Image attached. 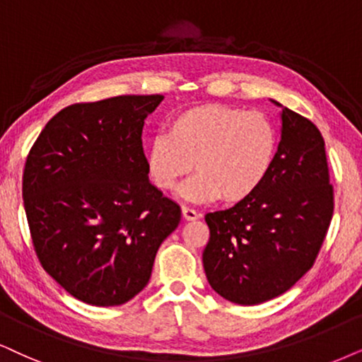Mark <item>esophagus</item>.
I'll use <instances>...</instances> for the list:
<instances>
[{
	"label": "esophagus",
	"instance_id": "esophagus-1",
	"mask_svg": "<svg viewBox=\"0 0 362 362\" xmlns=\"http://www.w3.org/2000/svg\"><path fill=\"white\" fill-rule=\"evenodd\" d=\"M182 215H184L185 221H197V218H200V214L190 207H182Z\"/></svg>",
	"mask_w": 362,
	"mask_h": 362
}]
</instances>
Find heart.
<instances>
[{
  "instance_id": "heart-1",
  "label": "heart",
  "mask_w": 362,
  "mask_h": 362,
  "mask_svg": "<svg viewBox=\"0 0 362 362\" xmlns=\"http://www.w3.org/2000/svg\"><path fill=\"white\" fill-rule=\"evenodd\" d=\"M277 128L260 112L209 103L172 118L168 135H157L147 153L148 175L162 192L182 189L194 204H239L257 192L276 162Z\"/></svg>"
}]
</instances>
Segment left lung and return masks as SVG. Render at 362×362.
I'll return each instance as SVG.
<instances>
[{"label":"left lung","mask_w":362,"mask_h":362,"mask_svg":"<svg viewBox=\"0 0 362 362\" xmlns=\"http://www.w3.org/2000/svg\"><path fill=\"white\" fill-rule=\"evenodd\" d=\"M271 102L282 123L271 175L244 202L205 215V276L218 296L240 305L284 294L313 267L334 210L321 132Z\"/></svg>","instance_id":"left-lung-1"}]
</instances>
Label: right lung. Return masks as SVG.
Here are the masks:
<instances>
[{"label":"right lung","mask_w":362,"mask_h":362,"mask_svg":"<svg viewBox=\"0 0 362 362\" xmlns=\"http://www.w3.org/2000/svg\"><path fill=\"white\" fill-rule=\"evenodd\" d=\"M162 95L63 108L23 172V202L41 265L81 303L120 305L147 286L180 207L150 184L145 118Z\"/></svg>","instance_id":"obj_1"}]
</instances>
